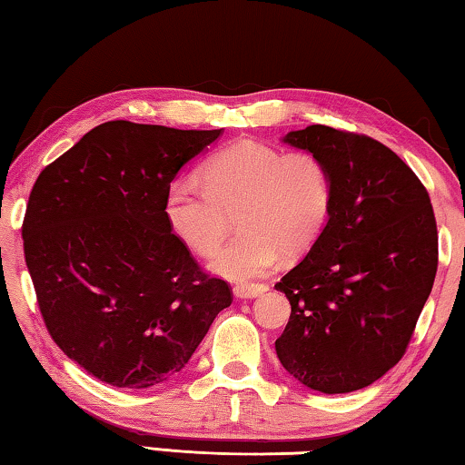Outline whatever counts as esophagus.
I'll return each instance as SVG.
<instances>
[{"mask_svg":"<svg viewBox=\"0 0 465 465\" xmlns=\"http://www.w3.org/2000/svg\"><path fill=\"white\" fill-rule=\"evenodd\" d=\"M269 291V285L266 282H238L233 287V295L240 299H250V297H258Z\"/></svg>","mask_w":465,"mask_h":465,"instance_id":"obj_1","label":"esophagus"}]
</instances>
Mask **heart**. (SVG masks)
Returning <instances> with one entry per match:
<instances>
[{
  "instance_id": "b5f03b06",
  "label": "heart",
  "mask_w": 465,
  "mask_h": 465,
  "mask_svg": "<svg viewBox=\"0 0 465 465\" xmlns=\"http://www.w3.org/2000/svg\"><path fill=\"white\" fill-rule=\"evenodd\" d=\"M201 176L203 184H170L166 217L188 248L213 256L238 215L242 232L213 261L219 274L235 281L272 271L282 252L295 256L308 250L332 211V172L308 149L282 153L242 139L211 155Z\"/></svg>"
}]
</instances>
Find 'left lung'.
<instances>
[{"label":"left lung","mask_w":465,"mask_h":465,"mask_svg":"<svg viewBox=\"0 0 465 465\" xmlns=\"http://www.w3.org/2000/svg\"><path fill=\"white\" fill-rule=\"evenodd\" d=\"M285 143L328 163L334 203L312 250L274 285L291 303L277 357L316 391L367 388L404 357L435 282L430 196L367 135L312 124L287 133Z\"/></svg>","instance_id":"obj_1"}]
</instances>
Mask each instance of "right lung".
<instances>
[{"instance_id":"obj_1","label":"right lung","mask_w":465,"mask_h":465,"mask_svg":"<svg viewBox=\"0 0 465 465\" xmlns=\"http://www.w3.org/2000/svg\"><path fill=\"white\" fill-rule=\"evenodd\" d=\"M222 129L108 121L49 163L30 191L22 240L54 344L114 388L176 375L232 305L172 233L166 194Z\"/></svg>"}]
</instances>
